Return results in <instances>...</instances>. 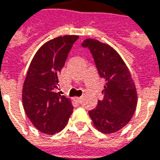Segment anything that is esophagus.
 <instances>
[{"instance_id":"esophagus-1","label":"esophagus","mask_w":160,"mask_h":160,"mask_svg":"<svg viewBox=\"0 0 160 160\" xmlns=\"http://www.w3.org/2000/svg\"><path fill=\"white\" fill-rule=\"evenodd\" d=\"M74 99H75V101H77V102H81V100H82V98L81 97H76L75 98H74Z\"/></svg>"}]
</instances>
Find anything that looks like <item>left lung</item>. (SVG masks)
<instances>
[{
	"label": "left lung",
	"mask_w": 160,
	"mask_h": 160,
	"mask_svg": "<svg viewBox=\"0 0 160 160\" xmlns=\"http://www.w3.org/2000/svg\"><path fill=\"white\" fill-rule=\"evenodd\" d=\"M92 54L98 74L105 78L104 98L89 111L93 125L104 134L117 132L131 120L138 105V93L122 58L108 44L86 38L82 43Z\"/></svg>",
	"instance_id": "8db88e82"
}]
</instances>
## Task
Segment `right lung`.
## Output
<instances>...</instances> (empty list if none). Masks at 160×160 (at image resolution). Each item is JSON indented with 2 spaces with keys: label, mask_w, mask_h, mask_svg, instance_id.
I'll return each mask as SVG.
<instances>
[{
  "label": "right lung",
  "mask_w": 160,
  "mask_h": 160,
  "mask_svg": "<svg viewBox=\"0 0 160 160\" xmlns=\"http://www.w3.org/2000/svg\"><path fill=\"white\" fill-rule=\"evenodd\" d=\"M77 35H64L46 42L32 58L22 85L25 113L40 132L53 135L62 130L73 112L71 100L56 92L59 74Z\"/></svg>",
  "instance_id": "add662e5"
}]
</instances>
